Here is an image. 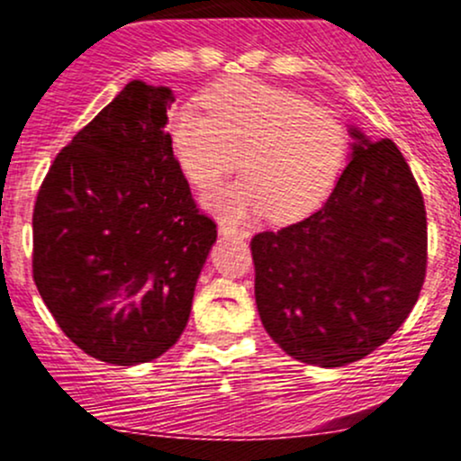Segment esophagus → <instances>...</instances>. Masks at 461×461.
Listing matches in <instances>:
<instances>
[{"label": "esophagus", "mask_w": 461, "mask_h": 461, "mask_svg": "<svg viewBox=\"0 0 461 461\" xmlns=\"http://www.w3.org/2000/svg\"><path fill=\"white\" fill-rule=\"evenodd\" d=\"M219 231L223 236H240V238H249V230L247 227H238L234 221H227V219H221L219 223Z\"/></svg>", "instance_id": "1"}]
</instances>
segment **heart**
<instances>
[{
  "instance_id": "heart-1",
  "label": "heart",
  "mask_w": 461,
  "mask_h": 461,
  "mask_svg": "<svg viewBox=\"0 0 461 461\" xmlns=\"http://www.w3.org/2000/svg\"><path fill=\"white\" fill-rule=\"evenodd\" d=\"M205 113L177 105L167 136L179 168L201 190L234 171L245 176L210 197L230 214L268 212L297 221L330 194L347 158V128L330 108L251 77L216 84L201 95Z\"/></svg>"
}]
</instances>
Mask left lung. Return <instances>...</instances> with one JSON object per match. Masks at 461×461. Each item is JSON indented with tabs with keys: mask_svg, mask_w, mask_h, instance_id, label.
I'll list each match as a JSON object with an SVG mask.
<instances>
[{
	"mask_svg": "<svg viewBox=\"0 0 461 461\" xmlns=\"http://www.w3.org/2000/svg\"><path fill=\"white\" fill-rule=\"evenodd\" d=\"M325 205L251 238L264 330L288 356L345 366L382 347L416 305L427 273V212L403 153L353 130Z\"/></svg>",
	"mask_w": 461,
	"mask_h": 461,
	"instance_id": "8db88e82",
	"label": "left lung"
}]
</instances>
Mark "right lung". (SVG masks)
Returning a JSON list of instances; mask_svg holds the SVG:
<instances>
[{"label":"right lung","mask_w":461,"mask_h":461,"mask_svg":"<svg viewBox=\"0 0 461 461\" xmlns=\"http://www.w3.org/2000/svg\"><path fill=\"white\" fill-rule=\"evenodd\" d=\"M171 102L168 88L130 82L62 147L32 214L47 310L84 353L116 366L176 345L216 240L164 131Z\"/></svg>","instance_id":"right-lung-1"}]
</instances>
